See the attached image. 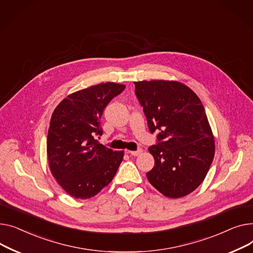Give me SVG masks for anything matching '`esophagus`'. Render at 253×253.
<instances>
[{
	"label": "esophagus",
	"mask_w": 253,
	"mask_h": 253,
	"mask_svg": "<svg viewBox=\"0 0 253 253\" xmlns=\"http://www.w3.org/2000/svg\"><path fill=\"white\" fill-rule=\"evenodd\" d=\"M142 152H143L142 149H139V150H137V151H128L127 153H129L130 155H133V156H138V155H140Z\"/></svg>",
	"instance_id": "esophagus-1"
}]
</instances>
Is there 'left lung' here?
Returning a JSON list of instances; mask_svg holds the SVG:
<instances>
[{
    "label": "left lung",
    "mask_w": 253,
    "mask_h": 253,
    "mask_svg": "<svg viewBox=\"0 0 253 253\" xmlns=\"http://www.w3.org/2000/svg\"><path fill=\"white\" fill-rule=\"evenodd\" d=\"M136 95L158 143L147 179L161 194L181 198L198 188L214 157V138L204 107L191 88L176 81L135 82Z\"/></svg>",
    "instance_id": "obj_1"
}]
</instances>
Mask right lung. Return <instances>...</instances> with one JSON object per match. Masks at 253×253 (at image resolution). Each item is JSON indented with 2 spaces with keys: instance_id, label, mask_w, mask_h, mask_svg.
Returning a JSON list of instances; mask_svg holds the SVG:
<instances>
[{
  "instance_id": "obj_1",
  "label": "right lung",
  "mask_w": 253,
  "mask_h": 253,
  "mask_svg": "<svg viewBox=\"0 0 253 253\" xmlns=\"http://www.w3.org/2000/svg\"><path fill=\"white\" fill-rule=\"evenodd\" d=\"M126 85L99 84L68 95L55 108L48 130L49 168L57 183L77 199L94 197L113 180L124 159L95 139L107 104Z\"/></svg>"
}]
</instances>
